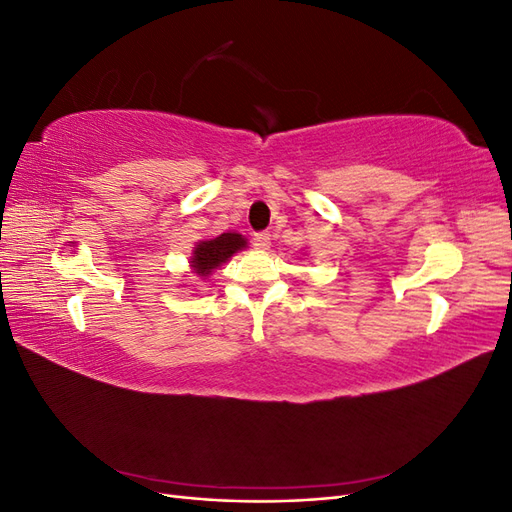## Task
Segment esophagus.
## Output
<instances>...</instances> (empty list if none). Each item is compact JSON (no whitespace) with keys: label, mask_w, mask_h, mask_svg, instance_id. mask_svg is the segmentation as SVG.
<instances>
[{"label":"esophagus","mask_w":512,"mask_h":512,"mask_svg":"<svg viewBox=\"0 0 512 512\" xmlns=\"http://www.w3.org/2000/svg\"><path fill=\"white\" fill-rule=\"evenodd\" d=\"M269 245H271V235L267 230H262V232H256L254 235V247L256 250H269Z\"/></svg>","instance_id":"esophagus-1"}]
</instances>
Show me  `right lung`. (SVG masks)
Returning <instances> with one entry per match:
<instances>
[{"instance_id": "right-lung-1", "label": "right lung", "mask_w": 512, "mask_h": 512, "mask_svg": "<svg viewBox=\"0 0 512 512\" xmlns=\"http://www.w3.org/2000/svg\"><path fill=\"white\" fill-rule=\"evenodd\" d=\"M245 245L247 241L241 235H237V232H224V235L215 239L200 241L194 247L192 269L194 273L207 277L215 267H220L222 262H226L232 254L239 252Z\"/></svg>"}]
</instances>
